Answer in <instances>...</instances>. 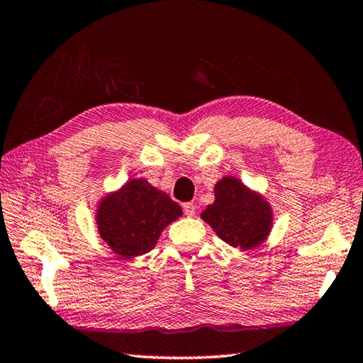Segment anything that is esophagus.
Segmentation results:
<instances>
[{"instance_id":"obj_1","label":"esophagus","mask_w":363,"mask_h":363,"mask_svg":"<svg viewBox=\"0 0 363 363\" xmlns=\"http://www.w3.org/2000/svg\"><path fill=\"white\" fill-rule=\"evenodd\" d=\"M184 213H186V216H194L196 206L194 203H184Z\"/></svg>"}]
</instances>
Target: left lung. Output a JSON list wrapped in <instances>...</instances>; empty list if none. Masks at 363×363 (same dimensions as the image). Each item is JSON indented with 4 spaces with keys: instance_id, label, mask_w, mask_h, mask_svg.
I'll return each mask as SVG.
<instances>
[{
    "instance_id": "8db88e82",
    "label": "left lung",
    "mask_w": 363,
    "mask_h": 363,
    "mask_svg": "<svg viewBox=\"0 0 363 363\" xmlns=\"http://www.w3.org/2000/svg\"><path fill=\"white\" fill-rule=\"evenodd\" d=\"M200 218L220 240L242 251L253 250L269 237L274 224L272 206L235 176H224L214 186V203Z\"/></svg>"
}]
</instances>
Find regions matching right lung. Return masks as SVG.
Here are the masks:
<instances>
[{"label": "right lung", "mask_w": 363, "mask_h": 363, "mask_svg": "<svg viewBox=\"0 0 363 363\" xmlns=\"http://www.w3.org/2000/svg\"><path fill=\"white\" fill-rule=\"evenodd\" d=\"M182 216V208L168 194L138 177L101 199L96 211L97 232L120 259H134L155 247L164 227Z\"/></svg>", "instance_id": "obj_1"}]
</instances>
